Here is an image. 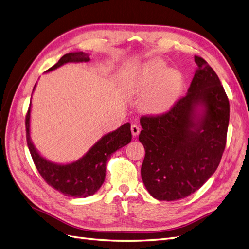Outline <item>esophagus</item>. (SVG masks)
Instances as JSON below:
<instances>
[{
	"label": "esophagus",
	"mask_w": 249,
	"mask_h": 249,
	"mask_svg": "<svg viewBox=\"0 0 249 249\" xmlns=\"http://www.w3.org/2000/svg\"><path fill=\"white\" fill-rule=\"evenodd\" d=\"M131 131H132V135L134 137H136L140 133V126L137 124H132L131 125Z\"/></svg>",
	"instance_id": "esophagus-1"
}]
</instances>
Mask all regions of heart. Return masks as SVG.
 Segmentation results:
<instances>
[{
    "instance_id": "obj_1",
    "label": "heart",
    "mask_w": 249,
    "mask_h": 249,
    "mask_svg": "<svg viewBox=\"0 0 249 249\" xmlns=\"http://www.w3.org/2000/svg\"><path fill=\"white\" fill-rule=\"evenodd\" d=\"M126 92L141 97V108L147 114L162 115L175 106L184 86L180 71L168 69L161 58H153L134 69L125 80Z\"/></svg>"
}]
</instances>
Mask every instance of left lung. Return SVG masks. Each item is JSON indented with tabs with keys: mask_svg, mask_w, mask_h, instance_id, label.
Masks as SVG:
<instances>
[{
	"mask_svg": "<svg viewBox=\"0 0 249 249\" xmlns=\"http://www.w3.org/2000/svg\"><path fill=\"white\" fill-rule=\"evenodd\" d=\"M194 60L197 67L186 95L167 114L140 119L141 178L158 200L182 199L198 190L217 169L227 143L229 99L212 67L200 57Z\"/></svg>",
	"mask_w": 249,
	"mask_h": 249,
	"instance_id": "1",
	"label": "left lung"
}]
</instances>
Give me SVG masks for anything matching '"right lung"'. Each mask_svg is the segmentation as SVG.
<instances>
[{"label": "right lung", "mask_w": 249, "mask_h": 249, "mask_svg": "<svg viewBox=\"0 0 249 249\" xmlns=\"http://www.w3.org/2000/svg\"><path fill=\"white\" fill-rule=\"evenodd\" d=\"M89 61L90 58L88 53L71 52L61 57V59L46 72L55 71L66 63H86ZM36 84L33 88V92ZM31 106L32 96L26 117L27 143L30 154L40 176L50 186L66 196L79 198L91 196L99 191L105 182L107 162L112 154L131 142V124L126 123L117 130L105 134L78 160L70 163H56L44 158L32 142L31 129H30Z\"/></svg>", "instance_id": "obj_1"}]
</instances>
